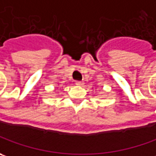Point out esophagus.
Masks as SVG:
<instances>
[{"label":"esophagus","mask_w":156,"mask_h":156,"mask_svg":"<svg viewBox=\"0 0 156 156\" xmlns=\"http://www.w3.org/2000/svg\"><path fill=\"white\" fill-rule=\"evenodd\" d=\"M75 84H76L77 85L81 86V85H84V82H83V81H76V82H75Z\"/></svg>","instance_id":"34e87169"}]
</instances>
